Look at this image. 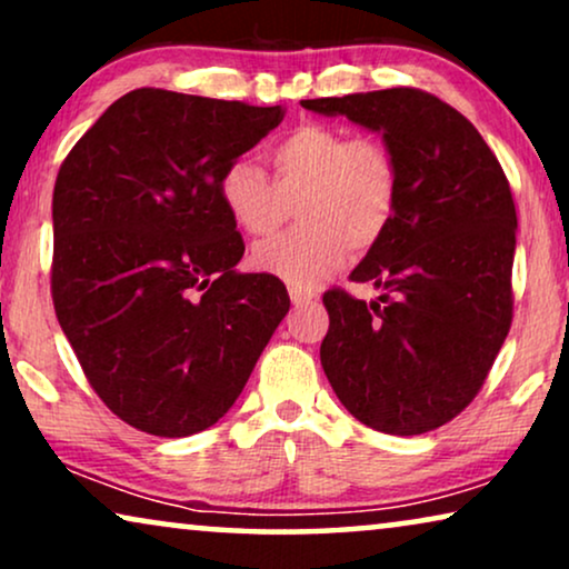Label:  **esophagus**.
Here are the masks:
<instances>
[{"mask_svg":"<svg viewBox=\"0 0 569 569\" xmlns=\"http://www.w3.org/2000/svg\"><path fill=\"white\" fill-rule=\"evenodd\" d=\"M290 300H292L295 308H302V306H310V302H316V295L306 292V290H298V287H290Z\"/></svg>","mask_w":569,"mask_h":569,"instance_id":"esophagus-1","label":"esophagus"}]
</instances>
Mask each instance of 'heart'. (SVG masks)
I'll return each instance as SVG.
<instances>
[{"label": "heart", "instance_id": "b5f03b06", "mask_svg": "<svg viewBox=\"0 0 569 569\" xmlns=\"http://www.w3.org/2000/svg\"><path fill=\"white\" fill-rule=\"evenodd\" d=\"M274 181L251 160H232L220 199L253 238L271 236L298 199L300 224L261 243L253 263L298 290H313L349 251H370L391 228L401 197L399 162L378 137H349L329 123H300L271 144Z\"/></svg>", "mask_w": 569, "mask_h": 569}]
</instances>
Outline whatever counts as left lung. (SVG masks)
Segmentation results:
<instances>
[{"label": "left lung", "instance_id": "1", "mask_svg": "<svg viewBox=\"0 0 569 569\" xmlns=\"http://www.w3.org/2000/svg\"><path fill=\"white\" fill-rule=\"evenodd\" d=\"M383 131L399 209L349 274L378 302L323 292L326 378L349 415L388 435L438 430L481 391L512 323L516 201L473 123L417 88L302 100Z\"/></svg>", "mask_w": 569, "mask_h": 569}]
</instances>
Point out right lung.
<instances>
[{
	"mask_svg": "<svg viewBox=\"0 0 569 569\" xmlns=\"http://www.w3.org/2000/svg\"><path fill=\"white\" fill-rule=\"evenodd\" d=\"M282 106L139 88L108 106L53 186L51 298L84 378L158 438L212 427L290 310L274 274H240L220 199L228 162Z\"/></svg>",
	"mask_w": 569,
	"mask_h": 569,
	"instance_id": "right-lung-1",
	"label": "right lung"
}]
</instances>
